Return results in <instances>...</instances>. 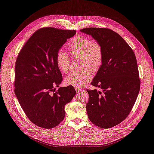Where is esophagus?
<instances>
[{
  "label": "esophagus",
  "instance_id": "esophagus-1",
  "mask_svg": "<svg viewBox=\"0 0 154 154\" xmlns=\"http://www.w3.org/2000/svg\"><path fill=\"white\" fill-rule=\"evenodd\" d=\"M75 90L77 92H80V91H82V90L81 89H78V88H75Z\"/></svg>",
  "mask_w": 154,
  "mask_h": 154
}]
</instances>
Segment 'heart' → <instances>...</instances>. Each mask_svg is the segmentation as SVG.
Instances as JSON below:
<instances>
[{
  "mask_svg": "<svg viewBox=\"0 0 154 154\" xmlns=\"http://www.w3.org/2000/svg\"><path fill=\"white\" fill-rule=\"evenodd\" d=\"M67 48L73 57H81L82 68H89L93 71L99 69L103 60V51L101 45L96 41L89 38L79 37L75 38L68 43ZM70 57L62 50L57 51L55 62L58 70L66 73L70 68ZM92 73L89 69L71 73L65 79V83L75 88L80 89L89 82Z\"/></svg>",
  "mask_w": 154,
  "mask_h": 154,
  "instance_id": "b5f03b06",
  "label": "heart"
}]
</instances>
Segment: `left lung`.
I'll use <instances>...</instances> for the list:
<instances>
[{"instance_id":"obj_1","label":"left lung","mask_w":154,"mask_h":154,"mask_svg":"<svg viewBox=\"0 0 154 154\" xmlns=\"http://www.w3.org/2000/svg\"><path fill=\"white\" fill-rule=\"evenodd\" d=\"M101 45L103 60L91 84L101 91L88 90L86 105L90 121L102 128L115 126L128 116L140 88L134 52L117 32L107 28L81 30Z\"/></svg>"}]
</instances>
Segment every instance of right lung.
<instances>
[{"label": "right lung", "instance_id": "right-lung-1", "mask_svg": "<svg viewBox=\"0 0 154 154\" xmlns=\"http://www.w3.org/2000/svg\"><path fill=\"white\" fill-rule=\"evenodd\" d=\"M75 33V30L39 29L17 57L16 96L26 115L41 128H54L63 121L65 106L76 94L71 85L56 89L63 79L55 62L57 51Z\"/></svg>", "mask_w": 154, "mask_h": 154}]
</instances>
